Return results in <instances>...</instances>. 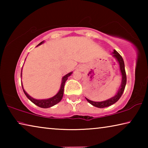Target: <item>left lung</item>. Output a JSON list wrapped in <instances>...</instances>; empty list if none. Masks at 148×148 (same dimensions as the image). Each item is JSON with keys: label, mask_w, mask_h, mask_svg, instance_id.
Segmentation results:
<instances>
[{"label": "left lung", "mask_w": 148, "mask_h": 148, "mask_svg": "<svg viewBox=\"0 0 148 148\" xmlns=\"http://www.w3.org/2000/svg\"><path fill=\"white\" fill-rule=\"evenodd\" d=\"M113 55L114 56L116 57L119 64L120 71H121V75H122V82H121V87H120V89H119L118 92H117L116 96L112 97V98L108 100H107V101H102V102H93L92 101H90V100H89L88 99L86 98L87 101H88L90 104H92V106H94L95 107L101 108H106L109 106H111V105L116 103V102L120 99V97H121V95H123V92L125 90V86H126V84H127V76H126V72H125V69L124 61L122 57L120 56V54L115 49L114 50Z\"/></svg>", "instance_id": "obj_1"}]
</instances>
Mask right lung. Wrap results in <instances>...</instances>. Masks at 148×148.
<instances>
[{
  "label": "right lung",
  "mask_w": 148,
  "mask_h": 148,
  "mask_svg": "<svg viewBox=\"0 0 148 148\" xmlns=\"http://www.w3.org/2000/svg\"><path fill=\"white\" fill-rule=\"evenodd\" d=\"M42 43H43V42H40V43L38 45L42 44ZM71 74H72V72H71V73L67 74L66 75H65V76L63 77H62V81L61 89H60L59 91L58 92V93H57L56 95H55L53 97H52V98H51V99H44V100L34 99L32 98V97H30L29 95L27 94L25 91V90L23 88V86H22V88H23L25 95H26L27 98H28L32 102H33L34 104H36V106H38L39 107L44 108H49V107H51V106H54V105H56V104H57L58 102L61 101V100L62 98V96H63L64 84L67 80V79H68V77L71 76Z\"/></svg>",
  "instance_id": "obj_1"
}]
</instances>
